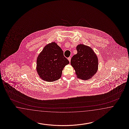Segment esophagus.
<instances>
[{"mask_svg":"<svg viewBox=\"0 0 129 129\" xmlns=\"http://www.w3.org/2000/svg\"><path fill=\"white\" fill-rule=\"evenodd\" d=\"M71 58L70 57H69L68 58V60H69V62H70V61H71Z\"/></svg>","mask_w":129,"mask_h":129,"instance_id":"34e87169","label":"esophagus"}]
</instances>
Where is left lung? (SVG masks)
I'll return each instance as SVG.
<instances>
[{"instance_id":"left-lung-1","label":"left lung","mask_w":129,"mask_h":129,"mask_svg":"<svg viewBox=\"0 0 129 129\" xmlns=\"http://www.w3.org/2000/svg\"><path fill=\"white\" fill-rule=\"evenodd\" d=\"M76 49L77 53L72 58L71 64L78 78L84 80L89 79L97 71V56L90 47L83 44L78 45Z\"/></svg>"}]
</instances>
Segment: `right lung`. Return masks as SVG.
I'll return each mask as SVG.
<instances>
[{
	"label": "right lung",
	"instance_id": "obj_1",
	"mask_svg": "<svg viewBox=\"0 0 129 129\" xmlns=\"http://www.w3.org/2000/svg\"><path fill=\"white\" fill-rule=\"evenodd\" d=\"M38 74L43 80L52 82L59 79L69 60L64 56L62 50L55 43L47 45L37 59Z\"/></svg>",
	"mask_w": 129,
	"mask_h": 129
}]
</instances>
